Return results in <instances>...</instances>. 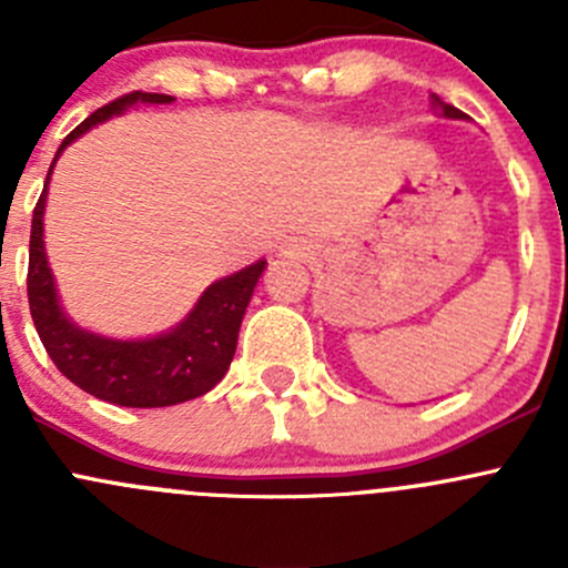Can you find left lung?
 <instances>
[{"instance_id":"left-lung-1","label":"left lung","mask_w":568,"mask_h":568,"mask_svg":"<svg viewBox=\"0 0 568 568\" xmlns=\"http://www.w3.org/2000/svg\"><path fill=\"white\" fill-rule=\"evenodd\" d=\"M434 104L439 106V112L445 114V118H464V112L462 109H456V106H450V104H445V101H439L437 95H434Z\"/></svg>"}]
</instances>
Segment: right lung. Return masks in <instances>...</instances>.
Returning <instances> with one entry per match:
<instances>
[{
  "label": "right lung",
  "instance_id": "add662e5",
  "mask_svg": "<svg viewBox=\"0 0 568 568\" xmlns=\"http://www.w3.org/2000/svg\"><path fill=\"white\" fill-rule=\"evenodd\" d=\"M136 101L170 104L173 95L134 90V93L109 101L62 140L57 156L95 123H104L106 118L120 114ZM51 168L45 183L51 178ZM43 209L45 186L40 192L36 211H32L27 296H30V313L40 343L49 352L51 363L60 368V374L95 398L118 406H136V409L183 404V400L209 393L231 368L239 326H242L244 311H247L257 277L266 268V261L252 263L242 272L211 285L200 296L194 311L173 332L145 337V341H114L99 332L82 329L62 313L43 250Z\"/></svg>",
  "mask_w": 568,
  "mask_h": 568
}]
</instances>
